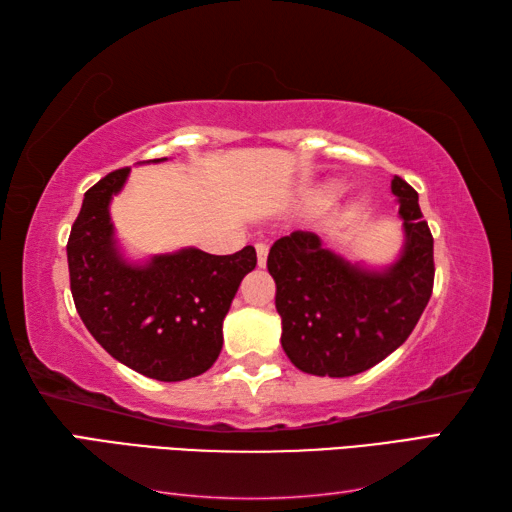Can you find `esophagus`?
Here are the masks:
<instances>
[{
  "instance_id": "obj_1",
  "label": "esophagus",
  "mask_w": 512,
  "mask_h": 512,
  "mask_svg": "<svg viewBox=\"0 0 512 512\" xmlns=\"http://www.w3.org/2000/svg\"><path fill=\"white\" fill-rule=\"evenodd\" d=\"M255 250H257V264L264 268L266 259H268V246L264 242H259V244H255Z\"/></svg>"
}]
</instances>
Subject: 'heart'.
<instances>
[{
    "label": "heart",
    "mask_w": 512,
    "mask_h": 512,
    "mask_svg": "<svg viewBox=\"0 0 512 512\" xmlns=\"http://www.w3.org/2000/svg\"><path fill=\"white\" fill-rule=\"evenodd\" d=\"M341 193V187H332L330 189V195H339Z\"/></svg>",
    "instance_id": "b5f03b06"
}]
</instances>
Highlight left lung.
<instances>
[{
    "instance_id": "left-lung-1",
    "label": "left lung",
    "mask_w": 512,
    "mask_h": 512,
    "mask_svg": "<svg viewBox=\"0 0 512 512\" xmlns=\"http://www.w3.org/2000/svg\"><path fill=\"white\" fill-rule=\"evenodd\" d=\"M405 246L394 264L369 270L345 262L319 235L295 231L268 253L281 347L292 365L314 376L361 374L407 341L433 290V237L418 193L394 176Z\"/></svg>"
}]
</instances>
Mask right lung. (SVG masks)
Wrapping results in <instances>:
<instances>
[{"mask_svg": "<svg viewBox=\"0 0 512 512\" xmlns=\"http://www.w3.org/2000/svg\"><path fill=\"white\" fill-rule=\"evenodd\" d=\"M167 160L156 158L154 162ZM129 167L85 191L68 239L70 290L85 328L116 361L176 383L204 374L222 352V321L242 279L257 266L253 246L233 255L200 248L129 264L118 250L112 195Z\"/></svg>", "mask_w": 512, "mask_h": 512, "instance_id": "add662e5", "label": "right lung"}]
</instances>
